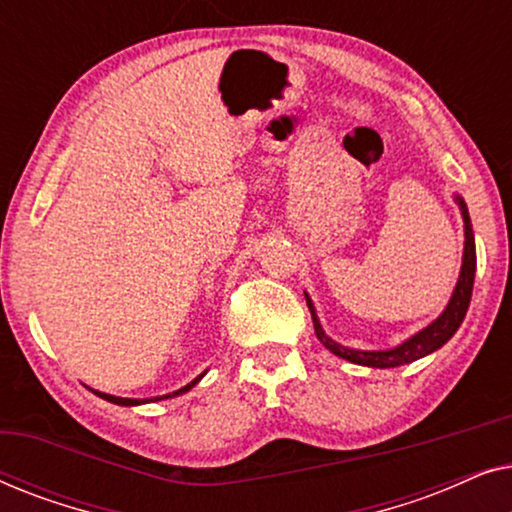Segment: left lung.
<instances>
[{"instance_id":"8db88e82","label":"left lung","mask_w":512,"mask_h":512,"mask_svg":"<svg viewBox=\"0 0 512 512\" xmlns=\"http://www.w3.org/2000/svg\"><path fill=\"white\" fill-rule=\"evenodd\" d=\"M457 205L461 209V216H464V258H461V272H459V279H457V286H454V293L450 298V303L443 310V314L429 324L422 331L412 335L401 345L394 347V349H380V352H363V349H349L345 345H338V342L328 338L324 333V328L319 324V317H317V310H314L310 296L305 293L307 298V307H310L312 312V324H314V333H317V338L321 345H324L328 352H333L335 356H340V359L345 361H352V363H359V366H368V368H396V366H405V363H412L417 359H422V356L436 352L445 345L447 340L452 338L454 333H457V328L461 326V321H464L466 312H468V303H471V293H473V279H475V237H473V228H471V216H468V209H466V202L459 198Z\"/></svg>"}]
</instances>
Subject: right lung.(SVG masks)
<instances>
[{"label": "right lung", "mask_w": 512, "mask_h": 512, "mask_svg": "<svg viewBox=\"0 0 512 512\" xmlns=\"http://www.w3.org/2000/svg\"><path fill=\"white\" fill-rule=\"evenodd\" d=\"M205 375V373H202ZM202 375H198L195 377V380L191 382V384H186V387H181V389H177V391H172V394H165V396H156V398H121V396H111V394H102V391H95L93 389V394H97L100 398H104V401H109V403H116V405H139V403H149V401H163V398H174V396H179V394H186L188 389H193L195 384H198L200 380H202Z\"/></svg>", "instance_id": "obj_1"}]
</instances>
